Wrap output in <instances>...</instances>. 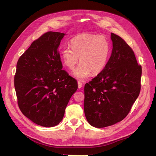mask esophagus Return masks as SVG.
<instances>
[{"label":"esophagus","mask_w":156,"mask_h":156,"mask_svg":"<svg viewBox=\"0 0 156 156\" xmlns=\"http://www.w3.org/2000/svg\"><path fill=\"white\" fill-rule=\"evenodd\" d=\"M78 88H81L83 87V83L81 81H78Z\"/></svg>","instance_id":"1"}]
</instances>
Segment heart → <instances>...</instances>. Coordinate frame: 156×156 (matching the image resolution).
<instances>
[{
    "instance_id": "obj_1",
    "label": "heart",
    "mask_w": 156,
    "mask_h": 156,
    "mask_svg": "<svg viewBox=\"0 0 156 156\" xmlns=\"http://www.w3.org/2000/svg\"><path fill=\"white\" fill-rule=\"evenodd\" d=\"M71 46L65 47L61 51V58L68 69L78 66L72 73L78 79L83 80L92 72L98 74L105 68L109 56L111 46L108 40L103 36L82 34L71 40Z\"/></svg>"
}]
</instances>
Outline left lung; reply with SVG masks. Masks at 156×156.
I'll return each mask as SVG.
<instances>
[{
	"mask_svg": "<svg viewBox=\"0 0 156 156\" xmlns=\"http://www.w3.org/2000/svg\"><path fill=\"white\" fill-rule=\"evenodd\" d=\"M112 50L105 68L84 86V111L95 127L124 119L140 91L142 68L126 42L111 33Z\"/></svg>",
	"mask_w": 156,
	"mask_h": 156,
	"instance_id": "obj_1",
	"label": "left lung"
}]
</instances>
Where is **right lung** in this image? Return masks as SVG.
I'll return each instance as SVG.
<instances>
[{"label":"right lung","mask_w":156,"mask_h":156,"mask_svg":"<svg viewBox=\"0 0 156 156\" xmlns=\"http://www.w3.org/2000/svg\"><path fill=\"white\" fill-rule=\"evenodd\" d=\"M65 34L48 32L19 58L14 76L18 106L34 123L53 127L62 121L76 80L62 69L58 49Z\"/></svg>","instance_id":"add662e5"}]
</instances>
